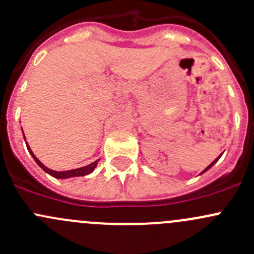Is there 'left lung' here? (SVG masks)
Returning <instances> with one entry per match:
<instances>
[{
    "label": "left lung",
    "instance_id": "obj_1",
    "mask_svg": "<svg viewBox=\"0 0 254 254\" xmlns=\"http://www.w3.org/2000/svg\"><path fill=\"white\" fill-rule=\"evenodd\" d=\"M220 157H221V155H220V156H219V157H217V158H216V160H215V161H212V162H211V163H210V165H209V166H207V167L205 168V170H204V171H203V172H201V173H200V175H203V173H204V172H206V171H207V170H210V168H211V167H212V166H214V165H215V163H216V162H217V161H219V158H220Z\"/></svg>",
    "mask_w": 254,
    "mask_h": 254
}]
</instances>
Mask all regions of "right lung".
Wrapping results in <instances>:
<instances>
[{
  "label": "right lung",
  "mask_w": 254,
  "mask_h": 254,
  "mask_svg": "<svg viewBox=\"0 0 254 254\" xmlns=\"http://www.w3.org/2000/svg\"><path fill=\"white\" fill-rule=\"evenodd\" d=\"M23 131V130H22ZM23 136H24V134H23ZM24 140H25V136H24ZM27 148L28 151H29L30 155L33 156V158H34V161L37 162V165L39 166L40 168H42L43 171H45V172L48 173V175L53 176L54 178H59V179H65V178H71V177H82V176H87L89 175V173H92L94 171V168L97 167V165H98V161H94V162H92L91 165L88 166H84V167H81V168H76V170H70V171H64V172H59V171H53L50 170V168H48L47 166L43 165L42 162H40L39 160L37 158V156L34 155V153L32 152V150H30L29 145L27 143Z\"/></svg>",
  "instance_id": "1"
}]
</instances>
